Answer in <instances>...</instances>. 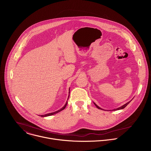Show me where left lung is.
Masks as SVG:
<instances>
[{
	"instance_id": "1",
	"label": "left lung",
	"mask_w": 151,
	"mask_h": 151,
	"mask_svg": "<svg viewBox=\"0 0 151 151\" xmlns=\"http://www.w3.org/2000/svg\"><path fill=\"white\" fill-rule=\"evenodd\" d=\"M130 101H128V103H125V104H124L123 106H121V107H118V108H116V109H114L113 111H116V110H120V109H124V108H125V107L129 104V103H130ZM94 104H95V106L97 107V108L98 109H101V110H103V109H101V108H100V107H99V106H98L95 103H94Z\"/></svg>"
}]
</instances>
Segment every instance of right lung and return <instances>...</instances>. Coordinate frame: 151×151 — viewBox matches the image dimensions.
Returning a JSON list of instances; mask_svg holds the SVG:
<instances>
[{"label": "right lung", "instance_id": "add662e5", "mask_svg": "<svg viewBox=\"0 0 151 151\" xmlns=\"http://www.w3.org/2000/svg\"><path fill=\"white\" fill-rule=\"evenodd\" d=\"M69 91H70V90H69ZM69 93H70V91H69ZM69 97H68V99H69ZM67 104H68V101H66V104H65V105H64L62 108H61L60 110H58V111H55V112H52V113H50V114H45V115H40L42 117H45V116H51V115H54V114H57L58 112H60V111H63V109H65V107H66V106H67Z\"/></svg>", "mask_w": 151, "mask_h": 151}]
</instances>
